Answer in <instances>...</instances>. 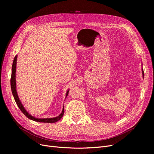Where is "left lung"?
<instances>
[{
	"mask_svg": "<svg viewBox=\"0 0 154 154\" xmlns=\"http://www.w3.org/2000/svg\"><path fill=\"white\" fill-rule=\"evenodd\" d=\"M142 75H143V78L144 77V73H143V70L142 68Z\"/></svg>",
	"mask_w": 154,
	"mask_h": 154,
	"instance_id": "obj_1",
	"label": "left lung"
}]
</instances>
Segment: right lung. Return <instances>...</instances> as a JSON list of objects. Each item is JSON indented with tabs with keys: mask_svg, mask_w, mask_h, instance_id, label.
<instances>
[{
	"mask_svg": "<svg viewBox=\"0 0 154 154\" xmlns=\"http://www.w3.org/2000/svg\"><path fill=\"white\" fill-rule=\"evenodd\" d=\"M17 55H15L14 57L13 63H12V75H11V90L13 94V96L14 97L15 101L17 103V106L20 109V110L22 111L23 114L25 115L27 118H29L30 120H32L34 121H35V122H44V123H55L56 122H57L60 119H62V117L63 116V113H64V108H63V110L62 111L61 114L56 117L54 118H47V119H38L34 117L33 116H32L30 115L28 112L25 109L24 107L22 106V104L20 102V100L19 99V97L17 95V91H16V81H15V72H16V64H17ZM69 90L67 91L66 93V97L68 95Z\"/></svg>",
	"mask_w": 154,
	"mask_h": 154,
	"instance_id": "1",
	"label": "right lung"
}]
</instances>
